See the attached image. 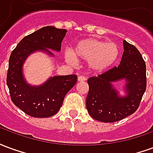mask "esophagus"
<instances>
[{
  "instance_id": "1",
  "label": "esophagus",
  "mask_w": 153,
  "mask_h": 153,
  "mask_svg": "<svg viewBox=\"0 0 153 153\" xmlns=\"http://www.w3.org/2000/svg\"><path fill=\"white\" fill-rule=\"evenodd\" d=\"M78 80H79V81H85V80H86V77L83 76V75L79 76L78 77Z\"/></svg>"
}]
</instances>
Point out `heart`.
<instances>
[{
  "instance_id": "heart-1",
  "label": "heart",
  "mask_w": 153,
  "mask_h": 153,
  "mask_svg": "<svg viewBox=\"0 0 153 153\" xmlns=\"http://www.w3.org/2000/svg\"><path fill=\"white\" fill-rule=\"evenodd\" d=\"M119 56V47L114 42H105L97 38H87L78 42L72 48V53L67 51L65 59L74 65L75 58L88 60L91 70L97 72L109 69Z\"/></svg>"
}]
</instances>
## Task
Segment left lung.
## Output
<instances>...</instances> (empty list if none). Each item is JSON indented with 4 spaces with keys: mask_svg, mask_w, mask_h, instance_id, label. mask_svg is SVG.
I'll use <instances>...</instances> for the list:
<instances>
[{
    "mask_svg": "<svg viewBox=\"0 0 153 153\" xmlns=\"http://www.w3.org/2000/svg\"><path fill=\"white\" fill-rule=\"evenodd\" d=\"M124 52L118 66L88 79L89 86L86 107L98 121L115 122L134 113L147 87L146 64L136 47L124 40ZM125 78L127 96L120 98L111 82Z\"/></svg>",
    "mask_w": 153,
    "mask_h": 153,
    "instance_id": "8db88e82",
    "label": "left lung"
}]
</instances>
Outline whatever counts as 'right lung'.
<instances>
[{
	"mask_svg": "<svg viewBox=\"0 0 153 153\" xmlns=\"http://www.w3.org/2000/svg\"><path fill=\"white\" fill-rule=\"evenodd\" d=\"M67 31L63 28L47 26L23 38L12 51L6 77L13 103L27 115L36 118L50 117L56 114L62 106L66 93L77 82L75 74L54 76L39 87H31L25 82L22 66L29 54L47 49L60 51Z\"/></svg>",
	"mask_w": 153,
	"mask_h": 153,
	"instance_id": "1",
	"label": "right lung"
}]
</instances>
